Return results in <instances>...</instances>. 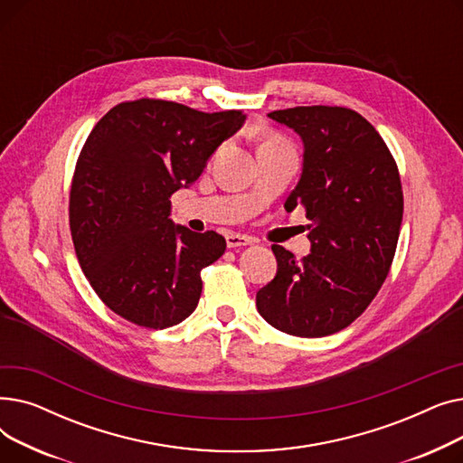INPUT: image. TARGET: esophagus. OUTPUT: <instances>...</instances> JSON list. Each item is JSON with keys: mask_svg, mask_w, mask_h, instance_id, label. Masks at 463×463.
<instances>
[{"mask_svg": "<svg viewBox=\"0 0 463 463\" xmlns=\"http://www.w3.org/2000/svg\"><path fill=\"white\" fill-rule=\"evenodd\" d=\"M253 238L246 236V234H238V232H231L227 234V248H241V246H251Z\"/></svg>", "mask_w": 463, "mask_h": 463, "instance_id": "34e87169", "label": "esophagus"}]
</instances>
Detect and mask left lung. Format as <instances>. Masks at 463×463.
Returning <instances> with one entry per match:
<instances>
[{
  "instance_id": "obj_1",
  "label": "left lung",
  "mask_w": 463,
  "mask_h": 463,
  "mask_svg": "<svg viewBox=\"0 0 463 463\" xmlns=\"http://www.w3.org/2000/svg\"><path fill=\"white\" fill-rule=\"evenodd\" d=\"M269 118L304 140V166L287 212L304 206L311 253L272 246L276 278L257 293L274 328L321 337L366 311L391 272L403 217L398 165L370 121L345 107H295Z\"/></svg>"
}]
</instances>
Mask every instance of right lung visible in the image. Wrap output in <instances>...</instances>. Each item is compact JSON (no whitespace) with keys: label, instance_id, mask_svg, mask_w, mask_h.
<instances>
[{"label":"right lung","instance_id":"add662e5","mask_svg":"<svg viewBox=\"0 0 463 463\" xmlns=\"http://www.w3.org/2000/svg\"><path fill=\"white\" fill-rule=\"evenodd\" d=\"M241 110L201 112L142 97L110 109L86 138L69 193L72 244L91 288L119 317L168 328L194 311L201 272L225 253L213 231L170 222V197L193 184Z\"/></svg>","mask_w":463,"mask_h":463}]
</instances>
